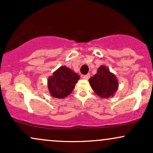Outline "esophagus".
Instances as JSON below:
<instances>
[{"label":"esophagus","instance_id":"34e87169","mask_svg":"<svg viewBox=\"0 0 153 153\" xmlns=\"http://www.w3.org/2000/svg\"><path fill=\"white\" fill-rule=\"evenodd\" d=\"M82 78L85 79V80H88L89 78H90V74H87V75H85L82 76Z\"/></svg>","mask_w":153,"mask_h":153}]
</instances>
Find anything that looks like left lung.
I'll return each mask as SVG.
<instances>
[{
    "label": "left lung",
    "instance_id": "obj_1",
    "mask_svg": "<svg viewBox=\"0 0 153 153\" xmlns=\"http://www.w3.org/2000/svg\"><path fill=\"white\" fill-rule=\"evenodd\" d=\"M89 82L94 92L101 98L113 96L118 89V81L116 76L103 65L99 67L96 74L89 79Z\"/></svg>",
    "mask_w": 153,
    "mask_h": 153
}]
</instances>
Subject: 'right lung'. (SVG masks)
Returning <instances> with one entry per match:
<instances>
[{"mask_svg": "<svg viewBox=\"0 0 153 153\" xmlns=\"http://www.w3.org/2000/svg\"><path fill=\"white\" fill-rule=\"evenodd\" d=\"M80 75L65 66L57 70L48 80V89L54 98L64 99L73 91Z\"/></svg>", "mask_w": 153, "mask_h": 153, "instance_id": "1", "label": "right lung"}]
</instances>
